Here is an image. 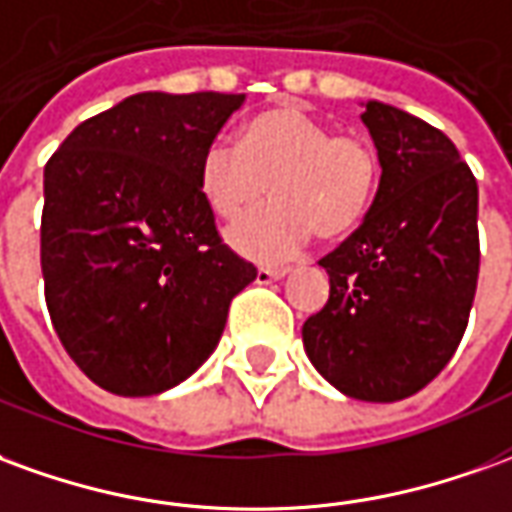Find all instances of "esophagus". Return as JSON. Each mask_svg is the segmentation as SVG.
Wrapping results in <instances>:
<instances>
[{
  "label": "esophagus",
  "instance_id": "esophagus-1",
  "mask_svg": "<svg viewBox=\"0 0 512 512\" xmlns=\"http://www.w3.org/2000/svg\"><path fill=\"white\" fill-rule=\"evenodd\" d=\"M285 274H288V268H266V266H260V268H257V282H260V285H266V282L282 280Z\"/></svg>",
  "mask_w": 512,
  "mask_h": 512
}]
</instances>
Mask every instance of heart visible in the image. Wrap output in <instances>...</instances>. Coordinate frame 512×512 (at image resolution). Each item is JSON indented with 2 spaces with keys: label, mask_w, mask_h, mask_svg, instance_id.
Returning <instances> with one entry per match:
<instances>
[{
  "label": "heart",
  "mask_w": 512,
  "mask_h": 512,
  "mask_svg": "<svg viewBox=\"0 0 512 512\" xmlns=\"http://www.w3.org/2000/svg\"><path fill=\"white\" fill-rule=\"evenodd\" d=\"M199 194L219 219H241L268 194L277 196L227 230L244 257L274 263L302 252L313 235L343 238L371 207L380 157L366 138L335 135L299 107H274L241 130L238 146L213 141L199 157Z\"/></svg>",
  "instance_id": "b5f03b06"
}]
</instances>
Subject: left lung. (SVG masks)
<instances>
[{
	"label": "left lung",
	"instance_id": "8db88e82",
	"mask_svg": "<svg viewBox=\"0 0 512 512\" xmlns=\"http://www.w3.org/2000/svg\"><path fill=\"white\" fill-rule=\"evenodd\" d=\"M380 157L366 219L318 260L330 299L302 327L310 363L363 402H399L432 382L463 338L480 274L477 180L427 121L366 102Z\"/></svg>",
	"mask_w": 512,
	"mask_h": 512
}]
</instances>
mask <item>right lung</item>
<instances>
[{
  "label": "right lung",
  "mask_w": 512,
  "mask_h": 512,
  "mask_svg": "<svg viewBox=\"0 0 512 512\" xmlns=\"http://www.w3.org/2000/svg\"><path fill=\"white\" fill-rule=\"evenodd\" d=\"M244 94L127 96L44 169L46 307L71 360L110 393L155 396L213 355L257 271L221 244L199 157Z\"/></svg>",
  "instance_id": "obj_1"
}]
</instances>
